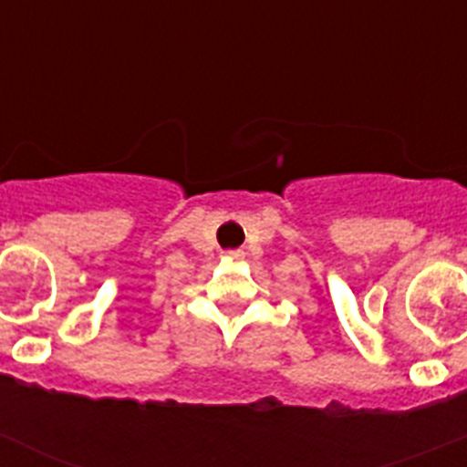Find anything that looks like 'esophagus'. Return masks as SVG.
<instances>
[{"label": "esophagus", "mask_w": 467, "mask_h": 467, "mask_svg": "<svg viewBox=\"0 0 467 467\" xmlns=\"http://www.w3.org/2000/svg\"><path fill=\"white\" fill-rule=\"evenodd\" d=\"M226 257L236 259V262H238V259H243V257H245V254H243V250H231V253H226Z\"/></svg>", "instance_id": "34e87169"}]
</instances>
